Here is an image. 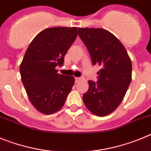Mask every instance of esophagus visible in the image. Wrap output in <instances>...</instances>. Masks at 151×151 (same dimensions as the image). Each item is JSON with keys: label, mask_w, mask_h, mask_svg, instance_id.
<instances>
[{"label": "esophagus", "mask_w": 151, "mask_h": 151, "mask_svg": "<svg viewBox=\"0 0 151 151\" xmlns=\"http://www.w3.org/2000/svg\"><path fill=\"white\" fill-rule=\"evenodd\" d=\"M75 80H76V83H78L81 80H82V78H78V77H76L75 78Z\"/></svg>", "instance_id": "esophagus-1"}]
</instances>
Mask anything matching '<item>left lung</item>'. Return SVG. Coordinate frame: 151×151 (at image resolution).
I'll list each match as a JSON object with an SVG mask.
<instances>
[{
	"label": "left lung",
	"mask_w": 151,
	"mask_h": 151,
	"mask_svg": "<svg viewBox=\"0 0 151 151\" xmlns=\"http://www.w3.org/2000/svg\"><path fill=\"white\" fill-rule=\"evenodd\" d=\"M78 35L88 50L93 65L101 67L98 80H89L82 99L98 116L113 113L120 104L132 81V61L120 41L104 29L78 28Z\"/></svg>",
	"instance_id": "8db88e82"
}]
</instances>
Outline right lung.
<instances>
[{"label": "right lung", "instance_id": "1", "mask_svg": "<svg viewBox=\"0 0 151 151\" xmlns=\"http://www.w3.org/2000/svg\"><path fill=\"white\" fill-rule=\"evenodd\" d=\"M78 35L76 27H53L38 33L28 47L20 64L21 79L36 110L52 114L60 110L75 78L58 74L64 57Z\"/></svg>", "mask_w": 151, "mask_h": 151}]
</instances>
